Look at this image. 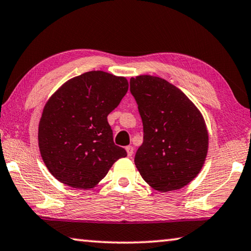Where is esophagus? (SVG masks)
<instances>
[{
    "label": "esophagus",
    "mask_w": 251,
    "mask_h": 251,
    "mask_svg": "<svg viewBox=\"0 0 251 251\" xmlns=\"http://www.w3.org/2000/svg\"><path fill=\"white\" fill-rule=\"evenodd\" d=\"M126 153H128L129 157L133 155V147H132V146H128V147H126Z\"/></svg>",
    "instance_id": "34e87169"
}]
</instances>
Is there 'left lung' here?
Returning <instances> with one entry per match:
<instances>
[{"label": "left lung", "mask_w": 251, "mask_h": 251, "mask_svg": "<svg viewBox=\"0 0 251 251\" xmlns=\"http://www.w3.org/2000/svg\"><path fill=\"white\" fill-rule=\"evenodd\" d=\"M130 92L144 126L136 167L156 191L179 190L198 176L206 158L209 134L201 112L179 88L160 77H132Z\"/></svg>", "instance_id": "8db88e82"}]
</instances>
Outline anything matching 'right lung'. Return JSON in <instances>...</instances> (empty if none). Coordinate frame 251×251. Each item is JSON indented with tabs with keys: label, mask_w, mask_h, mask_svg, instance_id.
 Here are the masks:
<instances>
[{
	"label": "right lung",
	"mask_w": 251,
	"mask_h": 251,
	"mask_svg": "<svg viewBox=\"0 0 251 251\" xmlns=\"http://www.w3.org/2000/svg\"><path fill=\"white\" fill-rule=\"evenodd\" d=\"M128 88L125 77L92 71L67 80L48 100L38 141L42 160L59 182L88 190L126 156L125 149L114 145L107 115Z\"/></svg>",
	"instance_id": "add662e5"
}]
</instances>
